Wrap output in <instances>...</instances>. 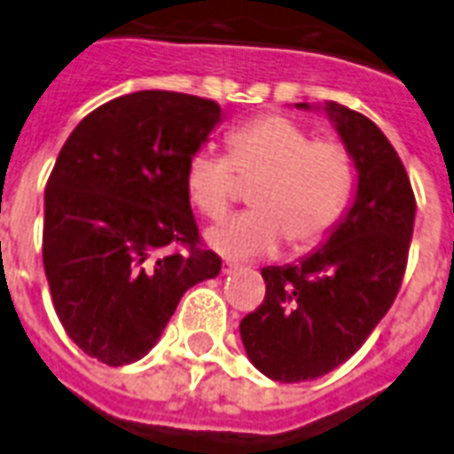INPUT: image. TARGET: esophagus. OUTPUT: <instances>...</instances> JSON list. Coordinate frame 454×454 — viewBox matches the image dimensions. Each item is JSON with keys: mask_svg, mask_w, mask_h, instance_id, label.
<instances>
[{"mask_svg": "<svg viewBox=\"0 0 454 454\" xmlns=\"http://www.w3.org/2000/svg\"><path fill=\"white\" fill-rule=\"evenodd\" d=\"M235 270H238V266H235L233 262L221 263V273H223V276H231V273H235Z\"/></svg>", "mask_w": 454, "mask_h": 454, "instance_id": "34e87169", "label": "esophagus"}]
</instances>
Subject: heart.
<instances>
[{
    "label": "heart",
    "instance_id": "1",
    "mask_svg": "<svg viewBox=\"0 0 454 454\" xmlns=\"http://www.w3.org/2000/svg\"><path fill=\"white\" fill-rule=\"evenodd\" d=\"M259 178L252 212L235 214L207 231V245L228 259L276 254L285 238L297 249L330 233L353 191V160L339 141H313L283 115L259 117L228 137V157L205 148L185 171L188 198L219 219L235 198L238 178Z\"/></svg>",
    "mask_w": 454,
    "mask_h": 454
}]
</instances>
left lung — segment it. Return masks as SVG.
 <instances>
[{"mask_svg":"<svg viewBox=\"0 0 454 454\" xmlns=\"http://www.w3.org/2000/svg\"><path fill=\"white\" fill-rule=\"evenodd\" d=\"M294 106L330 117L358 185L320 247L262 269L266 297L242 317L252 365L285 384L317 380L365 344L401 290L417 209L401 157L372 120L334 101Z\"/></svg>","mask_w":454,"mask_h":454,"instance_id":"obj_1","label":"left lung"}]
</instances>
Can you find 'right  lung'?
Segmentation results:
<instances>
[{
	"instance_id": "add662e5",
	"label": "right lung",
	"mask_w": 454,
	"mask_h": 454,
	"mask_svg": "<svg viewBox=\"0 0 454 454\" xmlns=\"http://www.w3.org/2000/svg\"><path fill=\"white\" fill-rule=\"evenodd\" d=\"M219 122V103L137 91L89 113L60 148L44 192V273L60 325L91 358H144L185 292L219 276L185 188Z\"/></svg>"
}]
</instances>
